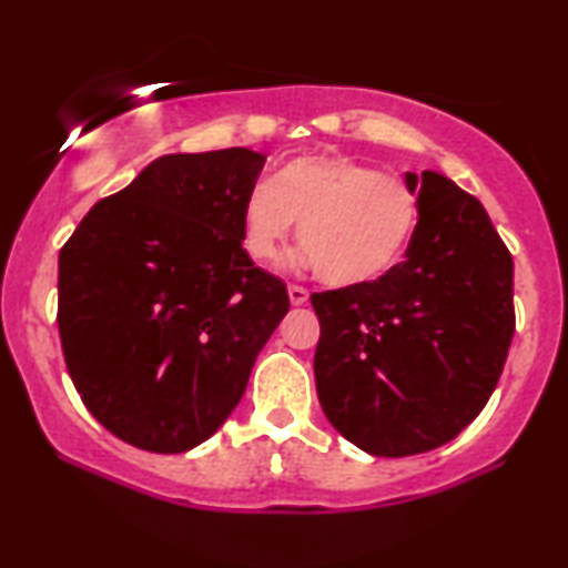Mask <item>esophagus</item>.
Returning <instances> with one entry per match:
<instances>
[{"label": "esophagus", "mask_w": 568, "mask_h": 568, "mask_svg": "<svg viewBox=\"0 0 568 568\" xmlns=\"http://www.w3.org/2000/svg\"><path fill=\"white\" fill-rule=\"evenodd\" d=\"M307 300H310V294L305 286H290V302L294 307H302Z\"/></svg>", "instance_id": "obj_1"}]
</instances>
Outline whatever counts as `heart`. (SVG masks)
I'll return each mask as SVG.
<instances>
[{
  "instance_id": "b5f03b06",
  "label": "heart",
  "mask_w": 568,
  "mask_h": 568,
  "mask_svg": "<svg viewBox=\"0 0 568 568\" xmlns=\"http://www.w3.org/2000/svg\"><path fill=\"white\" fill-rule=\"evenodd\" d=\"M294 222L297 261L325 284L359 286L385 276L418 227V196L408 183L344 154H305L255 183L240 212L243 247L255 263L284 251Z\"/></svg>"
}]
</instances>
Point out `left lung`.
Segmentation results:
<instances>
[{"label":"left lung","instance_id":"obj_1","mask_svg":"<svg viewBox=\"0 0 568 568\" xmlns=\"http://www.w3.org/2000/svg\"><path fill=\"white\" fill-rule=\"evenodd\" d=\"M406 183L418 196L406 261L313 294L323 414L377 457L455 439L491 398L515 336V263L484 204L434 170Z\"/></svg>","mask_w":568,"mask_h":568}]
</instances>
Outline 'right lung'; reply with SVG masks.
<instances>
[{
	"label": "right lung",
	"instance_id": "add662e5",
	"mask_svg": "<svg viewBox=\"0 0 568 568\" xmlns=\"http://www.w3.org/2000/svg\"><path fill=\"white\" fill-rule=\"evenodd\" d=\"M266 154H162L98 201L59 253V336L92 416L146 453L206 442L290 313L240 212Z\"/></svg>",
	"mask_w": 568,
	"mask_h": 568
}]
</instances>
